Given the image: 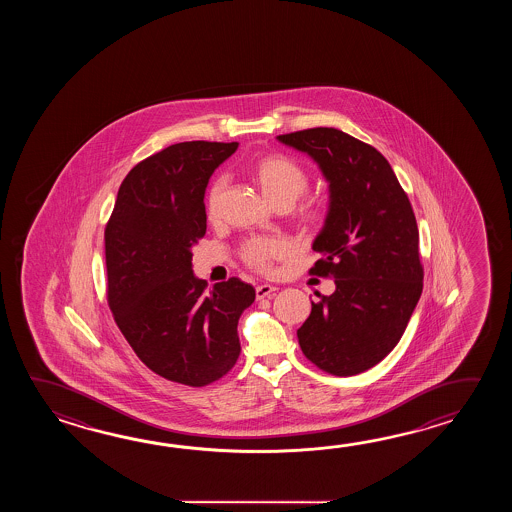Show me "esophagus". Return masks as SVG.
<instances>
[{
  "instance_id": "1",
  "label": "esophagus",
  "mask_w": 512,
  "mask_h": 512,
  "mask_svg": "<svg viewBox=\"0 0 512 512\" xmlns=\"http://www.w3.org/2000/svg\"><path fill=\"white\" fill-rule=\"evenodd\" d=\"M278 291V287H274V285H269V283H261L256 287V298L258 300H263V298H271L272 294Z\"/></svg>"
}]
</instances>
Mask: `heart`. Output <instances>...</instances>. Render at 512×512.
<instances>
[{
    "instance_id": "obj_1",
    "label": "heart",
    "mask_w": 512,
    "mask_h": 512,
    "mask_svg": "<svg viewBox=\"0 0 512 512\" xmlns=\"http://www.w3.org/2000/svg\"><path fill=\"white\" fill-rule=\"evenodd\" d=\"M251 174L254 181L260 186L263 196L267 197L274 207L276 205L291 207L309 186V175L305 172L304 166L282 153H269V155H263L260 159H256L252 163ZM225 188H227V183L223 177L216 179L208 188L207 201H205L208 218H218ZM318 214L320 212L315 205L304 208L302 221L311 225L318 219ZM280 254H282V245L276 240L254 238L241 247L243 260L258 271L269 269L271 261Z\"/></svg>"
}]
</instances>
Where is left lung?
<instances>
[{"mask_svg":"<svg viewBox=\"0 0 512 512\" xmlns=\"http://www.w3.org/2000/svg\"><path fill=\"white\" fill-rule=\"evenodd\" d=\"M304 152L329 183V208L313 251V272L335 278V293H315L296 331L305 357L349 377L379 364L403 337L423 293L414 210L381 152L335 128L278 135Z\"/></svg>","mask_w":512,"mask_h":512,"instance_id":"1","label":"left lung"}]
</instances>
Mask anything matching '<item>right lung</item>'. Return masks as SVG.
Wrapping results in <instances>:
<instances>
[{"instance_id":"1","label":"right lung","mask_w":512,"mask_h":512,"mask_svg":"<svg viewBox=\"0 0 512 512\" xmlns=\"http://www.w3.org/2000/svg\"><path fill=\"white\" fill-rule=\"evenodd\" d=\"M236 150L238 142H179L144 159L122 181L104 232L108 304L122 335L150 370L194 388L234 368L238 320L256 298L240 278L207 293L192 271L208 179Z\"/></svg>"}]
</instances>
